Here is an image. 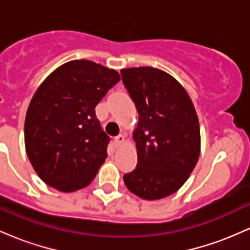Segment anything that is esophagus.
I'll return each mask as SVG.
<instances>
[{"mask_svg": "<svg viewBox=\"0 0 250 250\" xmlns=\"http://www.w3.org/2000/svg\"><path fill=\"white\" fill-rule=\"evenodd\" d=\"M115 146L116 147H121V146L125 143V136L123 135H119V136L115 137Z\"/></svg>", "mask_w": 250, "mask_h": 250, "instance_id": "34e87169", "label": "esophagus"}]
</instances>
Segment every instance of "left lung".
<instances>
[{
    "mask_svg": "<svg viewBox=\"0 0 250 250\" xmlns=\"http://www.w3.org/2000/svg\"><path fill=\"white\" fill-rule=\"evenodd\" d=\"M139 111L133 131L137 166L123 176L143 200L167 197L185 185L201 150L200 123L187 90L170 74L153 67L121 70Z\"/></svg>",
    "mask_w": 250,
    "mask_h": 250,
    "instance_id": "8db88e82",
    "label": "left lung"
}]
</instances>
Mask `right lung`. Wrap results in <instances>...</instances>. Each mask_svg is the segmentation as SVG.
<instances>
[{"instance_id":"obj_1","label":"right lung","mask_w":250,"mask_h":250,"mask_svg":"<svg viewBox=\"0 0 250 250\" xmlns=\"http://www.w3.org/2000/svg\"><path fill=\"white\" fill-rule=\"evenodd\" d=\"M121 80L88 60L56 68L34 94L24 121L25 153L45 185L71 193L87 187L107 159L109 137L95 108Z\"/></svg>"}]
</instances>
